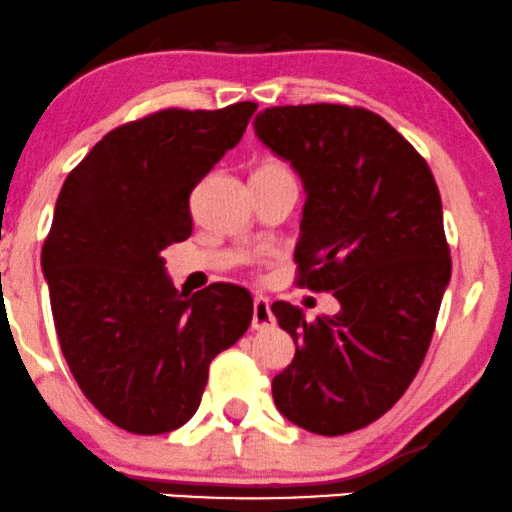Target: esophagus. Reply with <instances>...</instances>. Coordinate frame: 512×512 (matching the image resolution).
Segmentation results:
<instances>
[{
  "label": "esophagus",
  "mask_w": 512,
  "mask_h": 512,
  "mask_svg": "<svg viewBox=\"0 0 512 512\" xmlns=\"http://www.w3.org/2000/svg\"><path fill=\"white\" fill-rule=\"evenodd\" d=\"M274 323L276 319L271 314L269 302L264 297H255V302H252V328L255 331H264V328H271Z\"/></svg>",
  "instance_id": "esophagus-1"
}]
</instances>
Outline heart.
I'll use <instances>...</instances> for the list:
<instances>
[{"label":"heart","instance_id":"b5f03b06","mask_svg":"<svg viewBox=\"0 0 512 512\" xmlns=\"http://www.w3.org/2000/svg\"><path fill=\"white\" fill-rule=\"evenodd\" d=\"M257 170H286V165L276 163V160H264V163L257 167Z\"/></svg>","mask_w":512,"mask_h":512}]
</instances>
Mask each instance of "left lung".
Listing matches in <instances>:
<instances>
[{
    "mask_svg": "<svg viewBox=\"0 0 512 512\" xmlns=\"http://www.w3.org/2000/svg\"><path fill=\"white\" fill-rule=\"evenodd\" d=\"M252 127L302 179L300 286L340 302L316 321L271 304L295 340L271 394L297 428L347 435L397 404L428 352L451 281L442 198L416 148L364 108H264Z\"/></svg>",
    "mask_w": 512,
    "mask_h": 512,
    "instance_id": "1",
    "label": "left lung"
}]
</instances>
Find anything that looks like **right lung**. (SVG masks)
Here are the masks:
<instances>
[{
    "label": "right lung",
    "mask_w": 512,
    "mask_h": 512,
    "mask_svg": "<svg viewBox=\"0 0 512 512\" xmlns=\"http://www.w3.org/2000/svg\"><path fill=\"white\" fill-rule=\"evenodd\" d=\"M255 108H170L122 125L58 193L42 271L61 352L84 397L134 435L191 420L210 361L252 321L248 290L212 283L184 297L160 252L191 236V191Z\"/></svg>",
    "instance_id": "add662e5"
}]
</instances>
